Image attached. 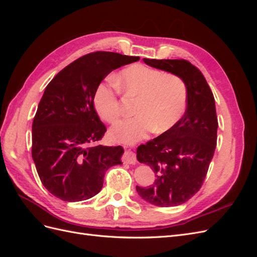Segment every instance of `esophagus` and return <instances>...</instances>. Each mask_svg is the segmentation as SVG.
<instances>
[{"label":"esophagus","instance_id":"1","mask_svg":"<svg viewBox=\"0 0 257 257\" xmlns=\"http://www.w3.org/2000/svg\"><path fill=\"white\" fill-rule=\"evenodd\" d=\"M123 161L124 163H127V164L134 165L136 164V155L134 152H132L130 149H126L125 152L123 154Z\"/></svg>","mask_w":257,"mask_h":257}]
</instances>
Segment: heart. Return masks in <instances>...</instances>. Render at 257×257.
Here are the masks:
<instances>
[{"label":"heart","mask_w":257,"mask_h":257,"mask_svg":"<svg viewBox=\"0 0 257 257\" xmlns=\"http://www.w3.org/2000/svg\"><path fill=\"white\" fill-rule=\"evenodd\" d=\"M116 83L126 97L137 98V114L114 124L110 130L114 141L135 143L153 130L155 133H164L173 128L185 112L189 90L180 76L135 64L124 68ZM118 85L109 82L99 85L94 95L99 116L109 123L118 120L122 113ZM105 94L107 100L102 98Z\"/></svg>","instance_id":"1"}]
</instances>
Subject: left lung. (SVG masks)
<instances>
[{"label":"left lung","mask_w":257,"mask_h":257,"mask_svg":"<svg viewBox=\"0 0 257 257\" xmlns=\"http://www.w3.org/2000/svg\"><path fill=\"white\" fill-rule=\"evenodd\" d=\"M145 63L180 76L188 85V106L169 131L137 148V160L157 176L153 185L136 191L160 207L184 204L199 191L216 147L217 116L212 91L203 73L184 59H144Z\"/></svg>","instance_id":"obj_1"}]
</instances>
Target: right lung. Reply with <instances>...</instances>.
Wrapping results in <instances>:
<instances>
[{
	"instance_id": "1",
	"label": "right lung",
	"mask_w": 257,
	"mask_h": 257,
	"mask_svg": "<svg viewBox=\"0 0 257 257\" xmlns=\"http://www.w3.org/2000/svg\"><path fill=\"white\" fill-rule=\"evenodd\" d=\"M139 57L95 51L75 60L45 89L32 124V158L43 185L64 201L89 199L105 173L122 164L121 146L93 145L106 133L94 107L99 83L113 69Z\"/></svg>"
}]
</instances>
